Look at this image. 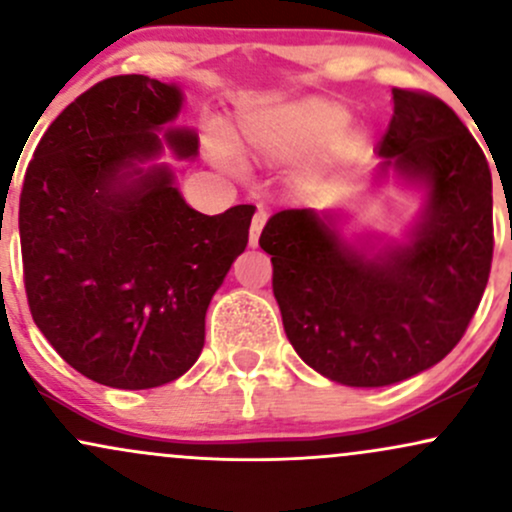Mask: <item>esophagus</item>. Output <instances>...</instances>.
Listing matches in <instances>:
<instances>
[{"mask_svg":"<svg viewBox=\"0 0 512 512\" xmlns=\"http://www.w3.org/2000/svg\"><path fill=\"white\" fill-rule=\"evenodd\" d=\"M264 221H267V211L257 209L255 216H252V226H250V248H255L257 240H260V231L264 228Z\"/></svg>","mask_w":512,"mask_h":512,"instance_id":"obj_1","label":"esophagus"}]
</instances>
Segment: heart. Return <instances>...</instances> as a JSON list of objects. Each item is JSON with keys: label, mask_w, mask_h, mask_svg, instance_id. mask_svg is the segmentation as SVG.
Listing matches in <instances>:
<instances>
[{"label": "heart", "mask_w": 512, "mask_h": 512, "mask_svg": "<svg viewBox=\"0 0 512 512\" xmlns=\"http://www.w3.org/2000/svg\"><path fill=\"white\" fill-rule=\"evenodd\" d=\"M346 120L349 108L344 103L322 96H303L243 115L233 127L231 139L238 151L264 158L293 156L327 139L325 156L337 158L356 144V134L344 129ZM214 154L228 166L236 163V154L223 139L214 142Z\"/></svg>", "instance_id": "obj_1"}]
</instances>
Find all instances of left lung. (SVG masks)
<instances>
[{
    "instance_id": "8db88e82",
    "label": "left lung",
    "mask_w": 512,
    "mask_h": 512,
    "mask_svg": "<svg viewBox=\"0 0 512 512\" xmlns=\"http://www.w3.org/2000/svg\"><path fill=\"white\" fill-rule=\"evenodd\" d=\"M375 178L424 190L402 243L346 240L339 214L284 209L264 226L272 289L296 354L349 387L402 383L436 366L477 313L493 257L491 170L440 98L392 88Z\"/></svg>"
}]
</instances>
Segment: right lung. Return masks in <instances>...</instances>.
Listing matches in <instances>:
<instances>
[{"instance_id": "add662e5", "label": "right lung", "mask_w": 512, "mask_h": 512, "mask_svg": "<svg viewBox=\"0 0 512 512\" xmlns=\"http://www.w3.org/2000/svg\"><path fill=\"white\" fill-rule=\"evenodd\" d=\"M182 91L144 74L105 79L57 115L28 163L19 204L23 281L38 330L74 370L149 390L202 354L204 317L248 245L255 207L207 216L175 187L163 144L195 158L173 127Z\"/></svg>"}]
</instances>
